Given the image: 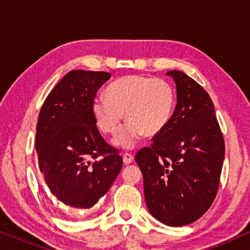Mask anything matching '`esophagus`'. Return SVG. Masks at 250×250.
<instances>
[{"label":"esophagus","instance_id":"esophagus-1","mask_svg":"<svg viewBox=\"0 0 250 250\" xmlns=\"http://www.w3.org/2000/svg\"><path fill=\"white\" fill-rule=\"evenodd\" d=\"M123 158V162H125V165H130L132 161H134V156L131 154H129V153H125V154L122 155Z\"/></svg>","mask_w":250,"mask_h":250}]
</instances>
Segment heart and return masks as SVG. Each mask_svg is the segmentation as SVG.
<instances>
[{
  "label": "heart",
  "instance_id": "obj_1",
  "mask_svg": "<svg viewBox=\"0 0 250 250\" xmlns=\"http://www.w3.org/2000/svg\"><path fill=\"white\" fill-rule=\"evenodd\" d=\"M106 98L96 97L91 113L97 128L105 135H114L123 119L128 120L120 129L115 146L130 149L143 135L154 136L164 129L171 116L174 92L165 80L144 75H127L111 83Z\"/></svg>",
  "mask_w": 250,
  "mask_h": 250
}]
</instances>
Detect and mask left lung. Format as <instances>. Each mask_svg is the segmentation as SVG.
Wrapping results in <instances>:
<instances>
[{
    "instance_id": "8db88e82",
    "label": "left lung",
    "mask_w": 250,
    "mask_h": 250,
    "mask_svg": "<svg viewBox=\"0 0 250 250\" xmlns=\"http://www.w3.org/2000/svg\"><path fill=\"white\" fill-rule=\"evenodd\" d=\"M166 75L176 83L175 111L135 160L153 217L168 226H183L200 218L214 201L225 145L207 91L177 69Z\"/></svg>"
}]
</instances>
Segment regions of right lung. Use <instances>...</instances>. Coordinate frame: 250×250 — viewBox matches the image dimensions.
<instances>
[{
  "label": "right lung",
  "instance_id": "right-lung-1",
  "mask_svg": "<svg viewBox=\"0 0 250 250\" xmlns=\"http://www.w3.org/2000/svg\"><path fill=\"white\" fill-rule=\"evenodd\" d=\"M107 72L71 71L43 103L36 125L39 167L62 204L88 209L107 193L122 169L118 149L102 137L91 113Z\"/></svg>",
  "mask_w": 250,
  "mask_h": 250
}]
</instances>
